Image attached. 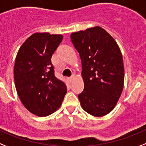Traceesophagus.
<instances>
[{
    "mask_svg": "<svg viewBox=\"0 0 146 146\" xmlns=\"http://www.w3.org/2000/svg\"><path fill=\"white\" fill-rule=\"evenodd\" d=\"M68 79H69L70 82H72L73 81V79H74V76H71V77H69V78H68Z\"/></svg>",
    "mask_w": 146,
    "mask_h": 146,
    "instance_id": "1",
    "label": "esophagus"
}]
</instances>
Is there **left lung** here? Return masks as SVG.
Instances as JSON below:
<instances>
[{
  "label": "left lung",
  "instance_id": "obj_1",
  "mask_svg": "<svg viewBox=\"0 0 146 146\" xmlns=\"http://www.w3.org/2000/svg\"><path fill=\"white\" fill-rule=\"evenodd\" d=\"M80 55L84 89L78 95L82 109L95 117L114 110L124 85L123 56L117 43L100 26L72 33Z\"/></svg>",
  "mask_w": 146,
  "mask_h": 146
}]
</instances>
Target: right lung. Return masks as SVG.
<instances>
[{"label":"right lung","mask_w":146,"mask_h":146,"mask_svg":"<svg viewBox=\"0 0 146 146\" xmlns=\"http://www.w3.org/2000/svg\"><path fill=\"white\" fill-rule=\"evenodd\" d=\"M62 39V35L35 33L16 56L14 78L17 95L23 106L39 117L56 111L67 92L65 84L54 76L50 62Z\"/></svg>","instance_id":"right-lung-1"}]
</instances>
